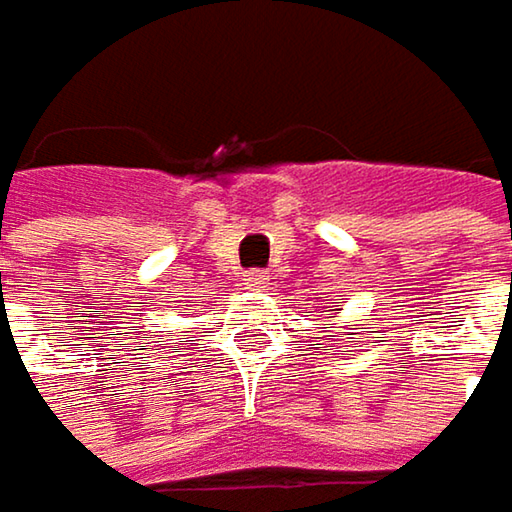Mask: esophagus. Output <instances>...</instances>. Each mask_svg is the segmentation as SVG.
Instances as JSON below:
<instances>
[{"instance_id": "1", "label": "esophagus", "mask_w": 512, "mask_h": 512, "mask_svg": "<svg viewBox=\"0 0 512 512\" xmlns=\"http://www.w3.org/2000/svg\"><path fill=\"white\" fill-rule=\"evenodd\" d=\"M243 284H246V290H263V287L269 284V275H266L263 269H249V272L243 275Z\"/></svg>"}]
</instances>
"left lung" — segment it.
Masks as SVG:
<instances>
[{"instance_id": "obj_1", "label": "left lung", "mask_w": 512, "mask_h": 512, "mask_svg": "<svg viewBox=\"0 0 512 512\" xmlns=\"http://www.w3.org/2000/svg\"><path fill=\"white\" fill-rule=\"evenodd\" d=\"M332 311H341V308H338V305H332ZM329 338H335V335H329Z\"/></svg>"}]
</instances>
